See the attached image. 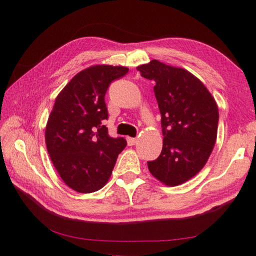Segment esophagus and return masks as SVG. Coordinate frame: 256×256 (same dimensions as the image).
Returning a JSON list of instances; mask_svg holds the SVG:
<instances>
[{
	"label": "esophagus",
	"mask_w": 256,
	"mask_h": 256,
	"mask_svg": "<svg viewBox=\"0 0 256 256\" xmlns=\"http://www.w3.org/2000/svg\"><path fill=\"white\" fill-rule=\"evenodd\" d=\"M126 141H128V146H134L136 144V138H126Z\"/></svg>",
	"instance_id": "esophagus-1"
}]
</instances>
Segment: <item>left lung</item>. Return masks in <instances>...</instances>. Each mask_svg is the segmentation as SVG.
I'll return each mask as SVG.
<instances>
[{
	"label": "left lung",
	"instance_id": "1",
	"mask_svg": "<svg viewBox=\"0 0 256 256\" xmlns=\"http://www.w3.org/2000/svg\"><path fill=\"white\" fill-rule=\"evenodd\" d=\"M136 68L156 82L162 114V150L148 162V168L166 185H180L196 176L210 157L218 131V106L204 84L184 68L157 60Z\"/></svg>",
	"mask_w": 256,
	"mask_h": 256
}]
</instances>
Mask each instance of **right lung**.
I'll list each match as a JSON object with an SVG mask.
<instances>
[{"instance_id": "1", "label": "right lung", "mask_w": 256, "mask_h": 256, "mask_svg": "<svg viewBox=\"0 0 256 256\" xmlns=\"http://www.w3.org/2000/svg\"><path fill=\"white\" fill-rule=\"evenodd\" d=\"M128 72L124 66H90L56 97L46 125V146L60 178L76 192L100 190L126 146L124 138L110 136L104 120L108 118V86Z\"/></svg>"}]
</instances>
